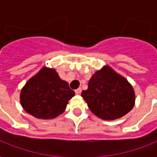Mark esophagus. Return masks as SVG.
Instances as JSON below:
<instances>
[{"mask_svg": "<svg viewBox=\"0 0 157 157\" xmlns=\"http://www.w3.org/2000/svg\"><path fill=\"white\" fill-rule=\"evenodd\" d=\"M75 92L76 94H81V93H82V88H78V89L75 90Z\"/></svg>", "mask_w": 157, "mask_h": 157, "instance_id": "1", "label": "esophagus"}]
</instances>
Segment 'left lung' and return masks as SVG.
I'll return each instance as SVG.
<instances>
[{"label":"left lung","instance_id":"8db88e82","mask_svg":"<svg viewBox=\"0 0 157 157\" xmlns=\"http://www.w3.org/2000/svg\"><path fill=\"white\" fill-rule=\"evenodd\" d=\"M82 97L91 111L104 120H115L132 109L135 101L132 86L109 67L97 71Z\"/></svg>","mask_w":157,"mask_h":157}]
</instances>
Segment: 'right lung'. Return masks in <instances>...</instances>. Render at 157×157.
I'll list each match as a JSON object with an SVG mask.
<instances>
[{
    "label": "right lung",
    "instance_id": "add662e5",
    "mask_svg": "<svg viewBox=\"0 0 157 157\" xmlns=\"http://www.w3.org/2000/svg\"><path fill=\"white\" fill-rule=\"evenodd\" d=\"M75 95L67 82L52 69L43 68L26 82L20 94L25 111L40 119H52L64 111Z\"/></svg>",
    "mask_w": 157,
    "mask_h": 157
}]
</instances>
